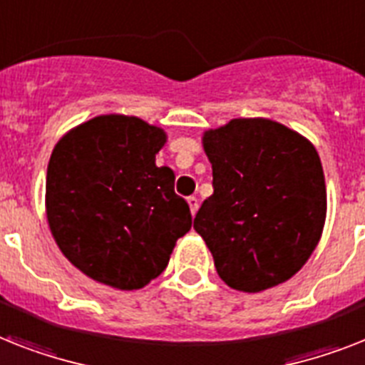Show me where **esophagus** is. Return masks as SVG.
<instances>
[{"mask_svg": "<svg viewBox=\"0 0 365 365\" xmlns=\"http://www.w3.org/2000/svg\"><path fill=\"white\" fill-rule=\"evenodd\" d=\"M188 207H190V212H192V216H194L195 212H197V207H200V201H197V197H194V195H192V197H188Z\"/></svg>", "mask_w": 365, "mask_h": 365, "instance_id": "obj_1", "label": "esophagus"}]
</instances>
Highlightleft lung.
Listing matches in <instances>:
<instances>
[{
    "mask_svg": "<svg viewBox=\"0 0 365 365\" xmlns=\"http://www.w3.org/2000/svg\"><path fill=\"white\" fill-rule=\"evenodd\" d=\"M215 194L194 218L225 284L259 293L293 278L317 248L327 185L317 149L264 117L203 134Z\"/></svg>",
    "mask_w": 365,
    "mask_h": 365,
    "instance_id": "left-lung-1",
    "label": "left lung"
}]
</instances>
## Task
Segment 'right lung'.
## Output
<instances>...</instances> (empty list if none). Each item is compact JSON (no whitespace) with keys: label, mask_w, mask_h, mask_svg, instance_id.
Returning a JSON list of instances; mask_svg holds the SVG:
<instances>
[{"label":"right lung","mask_w":365,"mask_h":365,"mask_svg":"<svg viewBox=\"0 0 365 365\" xmlns=\"http://www.w3.org/2000/svg\"><path fill=\"white\" fill-rule=\"evenodd\" d=\"M168 135L140 117L108 113L57 141L46 171V218L63 255L98 284L145 287L192 227L175 173L156 165Z\"/></svg>","instance_id":"right-lung-1"}]
</instances>
